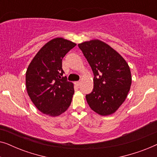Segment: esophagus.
Here are the masks:
<instances>
[{
  "label": "esophagus",
  "instance_id": "34e87169",
  "mask_svg": "<svg viewBox=\"0 0 157 157\" xmlns=\"http://www.w3.org/2000/svg\"><path fill=\"white\" fill-rule=\"evenodd\" d=\"M75 85H76V86H79L81 85V81H76V82H75Z\"/></svg>",
  "mask_w": 157,
  "mask_h": 157
}]
</instances>
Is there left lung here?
<instances>
[{"instance_id":"1","label":"left lung","mask_w":157,"mask_h":157,"mask_svg":"<svg viewBox=\"0 0 157 157\" xmlns=\"http://www.w3.org/2000/svg\"><path fill=\"white\" fill-rule=\"evenodd\" d=\"M78 46L94 75L93 91L86 96L88 104L98 114H112L124 102L130 90L129 66L117 51L98 39Z\"/></svg>"}]
</instances>
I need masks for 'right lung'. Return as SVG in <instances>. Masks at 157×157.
Instances as JSON below:
<instances>
[{
	"instance_id": "1",
	"label": "right lung",
	"mask_w": 157,
	"mask_h": 157,
	"mask_svg": "<svg viewBox=\"0 0 157 157\" xmlns=\"http://www.w3.org/2000/svg\"><path fill=\"white\" fill-rule=\"evenodd\" d=\"M76 44L63 38L46 43L32 59L25 73V86L40 112L58 117L67 110L74 94V83L63 76L62 59Z\"/></svg>"
}]
</instances>
